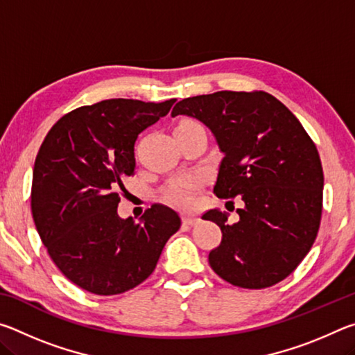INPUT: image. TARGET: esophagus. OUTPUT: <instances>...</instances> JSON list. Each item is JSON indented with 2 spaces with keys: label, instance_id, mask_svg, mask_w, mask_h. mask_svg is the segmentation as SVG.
<instances>
[{
  "label": "esophagus",
  "instance_id": "34e87169",
  "mask_svg": "<svg viewBox=\"0 0 355 355\" xmlns=\"http://www.w3.org/2000/svg\"><path fill=\"white\" fill-rule=\"evenodd\" d=\"M182 220L184 222L186 225H196L200 219L197 218V216H194V214H183L182 216Z\"/></svg>",
  "mask_w": 355,
  "mask_h": 355
}]
</instances>
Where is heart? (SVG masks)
<instances>
[{
  "label": "heart",
  "instance_id": "heart-1",
  "mask_svg": "<svg viewBox=\"0 0 355 355\" xmlns=\"http://www.w3.org/2000/svg\"><path fill=\"white\" fill-rule=\"evenodd\" d=\"M197 127H202V125L192 119H183L177 123L175 131L197 128ZM199 183H200V180L197 177H184V178L175 180V182H172L169 186H167L166 194H164L166 200L171 202L172 205L180 207V208L191 207L192 202H194V197H192V194H194V191L197 186H199Z\"/></svg>",
  "mask_w": 355,
  "mask_h": 355
}]
</instances>
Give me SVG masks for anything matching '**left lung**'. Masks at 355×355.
<instances>
[{"label":"left lung","instance_id":"1","mask_svg":"<svg viewBox=\"0 0 355 355\" xmlns=\"http://www.w3.org/2000/svg\"><path fill=\"white\" fill-rule=\"evenodd\" d=\"M178 114L205 123L224 153L214 194L244 202L235 224L219 209L202 216L222 232L209 266L235 286L279 284L309 254L320 230L324 175L315 142L282 101L263 91L197 95L178 101L172 116Z\"/></svg>","mask_w":355,"mask_h":355}]
</instances>
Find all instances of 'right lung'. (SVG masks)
I'll use <instances>...</instances> for the list:
<instances>
[{"label":"right lung","instance_id":"1","mask_svg":"<svg viewBox=\"0 0 355 355\" xmlns=\"http://www.w3.org/2000/svg\"><path fill=\"white\" fill-rule=\"evenodd\" d=\"M111 98L65 114L48 131L33 171L31 209L42 243L65 277L98 296L142 284L182 220L155 203L139 222L117 214L122 180L135 173L137 135L171 111Z\"/></svg>","mask_w":355,"mask_h":355}]
</instances>
